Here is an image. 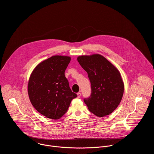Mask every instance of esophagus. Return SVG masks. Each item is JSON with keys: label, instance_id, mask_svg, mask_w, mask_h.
<instances>
[{"label": "esophagus", "instance_id": "1", "mask_svg": "<svg viewBox=\"0 0 154 154\" xmlns=\"http://www.w3.org/2000/svg\"><path fill=\"white\" fill-rule=\"evenodd\" d=\"M77 95H78V98H80L81 97V93L80 92L77 93Z\"/></svg>", "mask_w": 154, "mask_h": 154}]
</instances>
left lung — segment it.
Listing matches in <instances>:
<instances>
[{
    "mask_svg": "<svg viewBox=\"0 0 154 154\" xmlns=\"http://www.w3.org/2000/svg\"><path fill=\"white\" fill-rule=\"evenodd\" d=\"M78 62L87 72L91 94L84 100L89 110L98 117L112 112L119 105L124 92V83L118 69L102 55L80 56Z\"/></svg>",
    "mask_w": 154,
    "mask_h": 154,
    "instance_id": "obj_1",
    "label": "left lung"
}]
</instances>
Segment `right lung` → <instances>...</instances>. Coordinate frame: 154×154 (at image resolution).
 Here are the masks:
<instances>
[{
  "mask_svg": "<svg viewBox=\"0 0 154 154\" xmlns=\"http://www.w3.org/2000/svg\"><path fill=\"white\" fill-rule=\"evenodd\" d=\"M70 57L53 56L39 63L32 72L28 93L33 107L50 119H59L77 97L65 75Z\"/></svg>",
  "mask_w": 154,
  "mask_h": 154,
  "instance_id": "right-lung-1",
  "label": "right lung"
}]
</instances>
